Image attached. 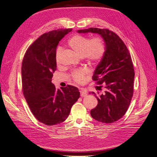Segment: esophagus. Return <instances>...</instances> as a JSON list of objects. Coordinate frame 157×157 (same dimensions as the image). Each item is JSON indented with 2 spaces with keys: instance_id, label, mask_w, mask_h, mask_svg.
<instances>
[{
  "instance_id": "34e87169",
  "label": "esophagus",
  "mask_w": 157,
  "mask_h": 157,
  "mask_svg": "<svg viewBox=\"0 0 157 157\" xmlns=\"http://www.w3.org/2000/svg\"><path fill=\"white\" fill-rule=\"evenodd\" d=\"M80 96H81V97H85V96H87V92L82 88L80 89Z\"/></svg>"
}]
</instances>
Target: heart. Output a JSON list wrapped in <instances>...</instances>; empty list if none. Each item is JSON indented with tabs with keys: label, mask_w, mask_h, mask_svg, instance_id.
Masks as SVG:
<instances>
[{
	"label": "heart",
	"mask_w": 157,
	"mask_h": 157,
	"mask_svg": "<svg viewBox=\"0 0 157 157\" xmlns=\"http://www.w3.org/2000/svg\"><path fill=\"white\" fill-rule=\"evenodd\" d=\"M69 44L80 56H84L89 61L96 62L101 59L105 52V46L101 38L94 37L91 40L86 36L76 35L69 40ZM62 48L58 47L56 53V62H59ZM87 73L86 69H78L74 71L73 78L77 82H82Z\"/></svg>",
	"instance_id": "1"
}]
</instances>
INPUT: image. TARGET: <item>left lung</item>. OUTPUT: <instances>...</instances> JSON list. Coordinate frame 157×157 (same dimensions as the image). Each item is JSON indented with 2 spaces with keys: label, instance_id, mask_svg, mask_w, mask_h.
I'll return each mask as SVG.
<instances>
[{
  "label": "left lung",
  "instance_id": "8db88e82",
  "mask_svg": "<svg viewBox=\"0 0 157 157\" xmlns=\"http://www.w3.org/2000/svg\"><path fill=\"white\" fill-rule=\"evenodd\" d=\"M77 33H96L105 44V52L94 71L93 80H98L106 90L101 95L92 92L98 103L90 111L91 116L106 124L117 121L126 113L134 91L135 74L129 51L120 37L108 29L91 27Z\"/></svg>",
  "mask_w": 157,
  "mask_h": 157
}]
</instances>
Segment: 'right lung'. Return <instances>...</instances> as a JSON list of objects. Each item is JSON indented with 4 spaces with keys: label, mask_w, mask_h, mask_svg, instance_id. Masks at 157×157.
I'll return each instance as SVG.
<instances>
[{
    "label": "right lung",
    "mask_w": 157,
    "mask_h": 157,
    "mask_svg": "<svg viewBox=\"0 0 157 157\" xmlns=\"http://www.w3.org/2000/svg\"><path fill=\"white\" fill-rule=\"evenodd\" d=\"M71 29L44 33L27 49L23 59V92L33 115L47 126L60 124L69 115L80 97L78 89L67 85L56 89L52 83L56 70V53L59 42Z\"/></svg>",
    "instance_id": "1"
}]
</instances>
